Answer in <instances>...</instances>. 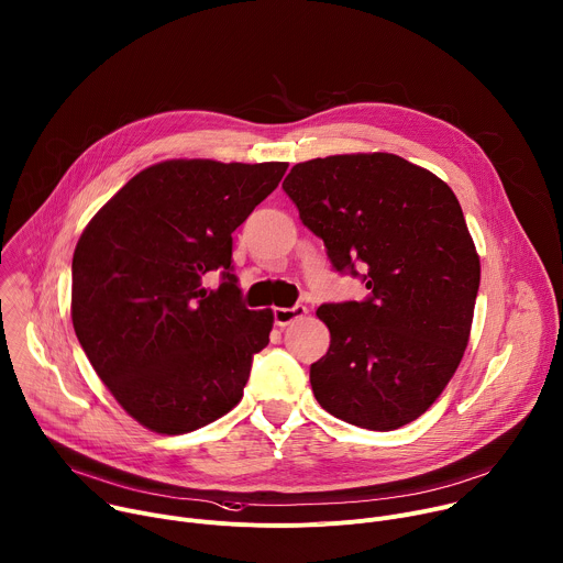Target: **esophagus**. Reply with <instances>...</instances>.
<instances>
[{
    "instance_id": "esophagus-1",
    "label": "esophagus",
    "mask_w": 563,
    "mask_h": 563,
    "mask_svg": "<svg viewBox=\"0 0 563 563\" xmlns=\"http://www.w3.org/2000/svg\"><path fill=\"white\" fill-rule=\"evenodd\" d=\"M307 313L305 305H294V307H276L274 309V323L278 328H285L289 323H294L296 318H302Z\"/></svg>"
}]
</instances>
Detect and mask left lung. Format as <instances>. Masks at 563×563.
Listing matches in <instances>:
<instances>
[{"label": "left lung", "instance_id": "1", "mask_svg": "<svg viewBox=\"0 0 563 563\" xmlns=\"http://www.w3.org/2000/svg\"><path fill=\"white\" fill-rule=\"evenodd\" d=\"M283 189L334 269L369 289L316 311L332 336L309 367L316 400L367 430L412 423L454 376L472 328L481 265L456 196L394 153L307 159Z\"/></svg>", "mask_w": 563, "mask_h": 563}]
</instances>
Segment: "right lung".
<instances>
[{"instance_id":"right-lung-1","label":"right lung","mask_w":563,"mask_h":563,"mask_svg":"<svg viewBox=\"0 0 563 563\" xmlns=\"http://www.w3.org/2000/svg\"><path fill=\"white\" fill-rule=\"evenodd\" d=\"M287 163L167 159L133 176L87 224L73 254L70 318L122 410L185 434L243 398L272 309H247L231 233L283 180ZM220 271L207 290L201 278Z\"/></svg>"}]
</instances>
